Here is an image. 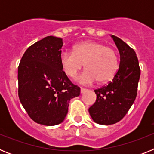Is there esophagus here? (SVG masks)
Listing matches in <instances>:
<instances>
[{
	"label": "esophagus",
	"mask_w": 154,
	"mask_h": 154,
	"mask_svg": "<svg viewBox=\"0 0 154 154\" xmlns=\"http://www.w3.org/2000/svg\"><path fill=\"white\" fill-rule=\"evenodd\" d=\"M86 90L87 89H85V88H82V87H81V93H84Z\"/></svg>",
	"instance_id": "esophagus-1"
}]
</instances>
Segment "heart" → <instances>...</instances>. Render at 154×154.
Wrapping results in <instances>:
<instances>
[{"label":"heart","instance_id":"obj_1","mask_svg":"<svg viewBox=\"0 0 154 154\" xmlns=\"http://www.w3.org/2000/svg\"><path fill=\"white\" fill-rule=\"evenodd\" d=\"M60 63L65 73L75 78L85 63V69L78 78L82 84H90L97 80L104 83L113 78L119 68L115 50L103 43L88 41L76 45L73 51H62Z\"/></svg>","mask_w":154,"mask_h":154}]
</instances>
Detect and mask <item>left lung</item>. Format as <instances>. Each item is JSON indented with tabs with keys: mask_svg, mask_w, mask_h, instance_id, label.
Returning <instances> with one entry per match:
<instances>
[{
	"mask_svg": "<svg viewBox=\"0 0 154 154\" xmlns=\"http://www.w3.org/2000/svg\"><path fill=\"white\" fill-rule=\"evenodd\" d=\"M120 55L119 69L112 81L95 89L96 103L89 109L96 123L111 125L124 117L137 94L140 69L135 51L118 37L112 35Z\"/></svg>",
	"mask_w": 154,
	"mask_h": 154,
	"instance_id": "8db88e82",
	"label": "left lung"
}]
</instances>
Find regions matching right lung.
<instances>
[{
    "instance_id": "add662e5",
    "label": "right lung",
    "mask_w": 154,
    "mask_h": 154,
    "mask_svg": "<svg viewBox=\"0 0 154 154\" xmlns=\"http://www.w3.org/2000/svg\"><path fill=\"white\" fill-rule=\"evenodd\" d=\"M62 39L48 36L30 46L18 65V96L32 120L55 126L64 120L71 99L80 88L69 80L60 63Z\"/></svg>"
}]
</instances>
